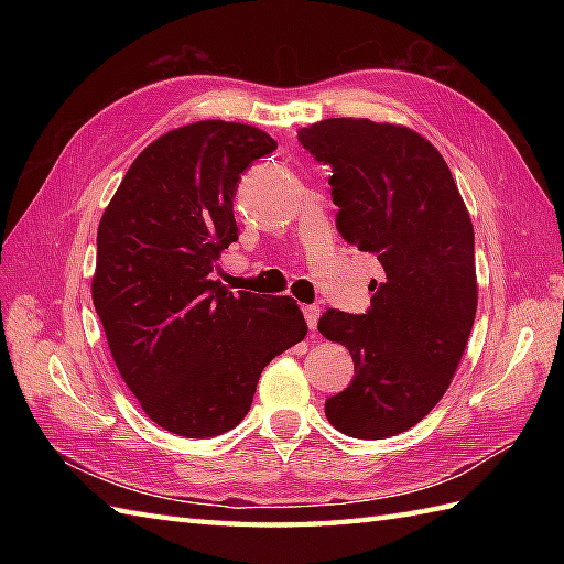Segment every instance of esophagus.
<instances>
[{"label": "esophagus", "instance_id": "obj_1", "mask_svg": "<svg viewBox=\"0 0 564 564\" xmlns=\"http://www.w3.org/2000/svg\"><path fill=\"white\" fill-rule=\"evenodd\" d=\"M303 313H305V319H307V327L315 332L317 329V319H319V305H305Z\"/></svg>", "mask_w": 564, "mask_h": 564}]
</instances>
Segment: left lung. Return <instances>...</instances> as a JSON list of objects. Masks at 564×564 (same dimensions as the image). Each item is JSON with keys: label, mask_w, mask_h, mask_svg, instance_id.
<instances>
[{"label": "left lung", "mask_w": 564, "mask_h": 564, "mask_svg": "<svg viewBox=\"0 0 564 564\" xmlns=\"http://www.w3.org/2000/svg\"><path fill=\"white\" fill-rule=\"evenodd\" d=\"M297 140L332 164V200L346 242L376 254L366 315L329 310L317 329L354 358L356 376L325 402L354 438L402 434L434 410L458 370L477 313L475 232L446 160L416 130L370 118H327Z\"/></svg>", "instance_id": "8db88e82"}]
</instances>
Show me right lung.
I'll list each match as a JSON object with an SVG mask.
<instances>
[{
	"label": "right lung",
	"instance_id": "1",
	"mask_svg": "<svg viewBox=\"0 0 564 564\" xmlns=\"http://www.w3.org/2000/svg\"><path fill=\"white\" fill-rule=\"evenodd\" d=\"M275 145L247 123L174 128L138 154L101 215L94 310L123 382L172 434L235 429L261 370L307 334L293 297L232 295L210 279L237 242L239 174Z\"/></svg>",
	"mask_w": 564,
	"mask_h": 564
}]
</instances>
